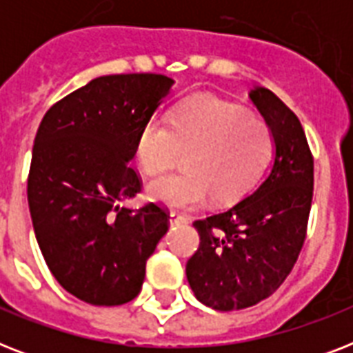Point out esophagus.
<instances>
[{"mask_svg": "<svg viewBox=\"0 0 353 353\" xmlns=\"http://www.w3.org/2000/svg\"><path fill=\"white\" fill-rule=\"evenodd\" d=\"M170 223L172 225H179V223H187L188 218L187 216H183V214H177V212H170Z\"/></svg>", "mask_w": 353, "mask_h": 353, "instance_id": "34e87169", "label": "esophagus"}]
</instances>
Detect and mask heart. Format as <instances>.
Returning <instances> with one entry per match:
<instances>
[{"instance_id":"b5f03b06","label":"heart","mask_w":353,"mask_h":353,"mask_svg":"<svg viewBox=\"0 0 353 353\" xmlns=\"http://www.w3.org/2000/svg\"><path fill=\"white\" fill-rule=\"evenodd\" d=\"M274 148L271 128L245 110L212 97H192L172 110L168 122L152 117L135 137L141 170L157 176L185 154V170L150 183L148 196L170 209L234 203L265 168Z\"/></svg>"}]
</instances>
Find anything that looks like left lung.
Returning <instances> with one entry per match:
<instances>
[{
    "mask_svg": "<svg viewBox=\"0 0 353 353\" xmlns=\"http://www.w3.org/2000/svg\"><path fill=\"white\" fill-rule=\"evenodd\" d=\"M249 99L273 132V165L249 196L194 221L199 247L187 262L196 299L220 312L254 306L279 290L304 245L312 209L313 157L301 121L265 88Z\"/></svg>",
    "mask_w": 353,
    "mask_h": 353,
    "instance_id": "left-lung-1",
    "label": "left lung"
}]
</instances>
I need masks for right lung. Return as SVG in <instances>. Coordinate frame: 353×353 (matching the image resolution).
I'll use <instances>...</instances> for the list:
<instances>
[{"label":"right lung","mask_w":353,"mask_h":353,"mask_svg":"<svg viewBox=\"0 0 353 353\" xmlns=\"http://www.w3.org/2000/svg\"><path fill=\"white\" fill-rule=\"evenodd\" d=\"M165 74H106L63 97L36 132L27 199L36 241L63 290L93 306H119L141 291L146 260L168 231L130 166L135 137L170 93Z\"/></svg>","instance_id":"right-lung-1"}]
</instances>
